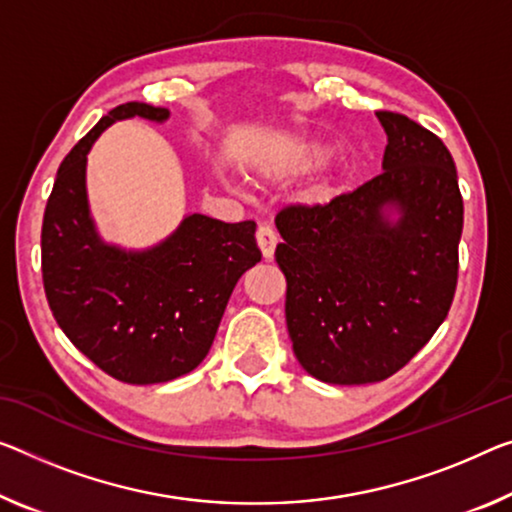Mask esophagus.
<instances>
[{"mask_svg": "<svg viewBox=\"0 0 512 512\" xmlns=\"http://www.w3.org/2000/svg\"><path fill=\"white\" fill-rule=\"evenodd\" d=\"M256 242H258V247H261L263 256L272 258L274 247H277V242H279L277 231H274L270 224H261V226H258V231H256Z\"/></svg>", "mask_w": 512, "mask_h": 512, "instance_id": "esophagus-1", "label": "esophagus"}]
</instances>
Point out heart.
Listing matches in <instances>:
<instances>
[{"label": "heart", "instance_id": "1", "mask_svg": "<svg viewBox=\"0 0 512 512\" xmlns=\"http://www.w3.org/2000/svg\"><path fill=\"white\" fill-rule=\"evenodd\" d=\"M329 155V148L320 141H297V144H290L272 157L270 164L265 167V174L270 178H288L295 174H304L320 164Z\"/></svg>", "mask_w": 512, "mask_h": 512}]
</instances>
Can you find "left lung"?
Segmentation results:
<instances>
[{"label":"left lung","instance_id":"left-lung-1","mask_svg":"<svg viewBox=\"0 0 512 512\" xmlns=\"http://www.w3.org/2000/svg\"><path fill=\"white\" fill-rule=\"evenodd\" d=\"M377 119L389 139L380 176L329 203H290L274 219L293 352L329 384L398 373L442 325L458 286L465 208L453 157L405 114L380 109Z\"/></svg>","mask_w":512,"mask_h":512}]
</instances>
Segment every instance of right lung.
Listing matches in <instances>:
<instances>
[{"label":"right lung","mask_w":512,"mask_h":512,"mask_svg":"<svg viewBox=\"0 0 512 512\" xmlns=\"http://www.w3.org/2000/svg\"><path fill=\"white\" fill-rule=\"evenodd\" d=\"M169 109L125 102L73 146L54 180L41 231L45 297L57 325L100 371L128 384H157L194 371L215 341L235 283L261 261L256 224L187 215L148 251L98 238L86 201V153L107 125Z\"/></svg>","instance_id":"obj_1"}]
</instances>
